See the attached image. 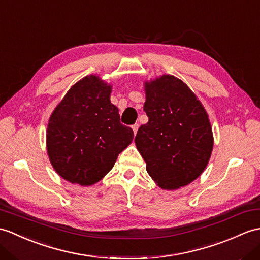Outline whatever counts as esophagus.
<instances>
[{
    "mask_svg": "<svg viewBox=\"0 0 260 260\" xmlns=\"http://www.w3.org/2000/svg\"><path fill=\"white\" fill-rule=\"evenodd\" d=\"M138 126H140V125H138V124H134V125H133L132 126V128H133V131H134V134L136 135V133H137V129H138Z\"/></svg>",
    "mask_w": 260,
    "mask_h": 260,
    "instance_id": "34e87169",
    "label": "esophagus"
}]
</instances>
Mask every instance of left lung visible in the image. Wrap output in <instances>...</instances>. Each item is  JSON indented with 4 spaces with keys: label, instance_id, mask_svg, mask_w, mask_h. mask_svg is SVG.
I'll use <instances>...</instances> for the list:
<instances>
[{
    "label": "left lung",
    "instance_id": "1",
    "mask_svg": "<svg viewBox=\"0 0 260 260\" xmlns=\"http://www.w3.org/2000/svg\"><path fill=\"white\" fill-rule=\"evenodd\" d=\"M144 85L148 122L137 131L136 147L154 182L162 189H177L206 168L212 126L202 103L179 78L167 74Z\"/></svg>",
    "mask_w": 260,
    "mask_h": 260
}]
</instances>
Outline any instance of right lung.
Instances as JSON below:
<instances>
[{
  "mask_svg": "<svg viewBox=\"0 0 260 260\" xmlns=\"http://www.w3.org/2000/svg\"><path fill=\"white\" fill-rule=\"evenodd\" d=\"M111 92L112 86L99 76H85L70 88L48 120V157L72 184L100 182L134 138L133 129L120 124Z\"/></svg>",
  "mask_w": 260,
  "mask_h": 260,
  "instance_id": "1",
  "label": "right lung"
}]
</instances>
